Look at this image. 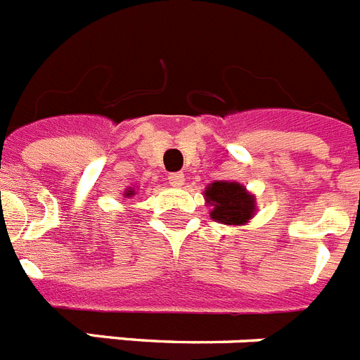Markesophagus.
<instances>
[{"instance_id":"esophagus-1","label":"esophagus","mask_w":360,"mask_h":360,"mask_svg":"<svg viewBox=\"0 0 360 360\" xmlns=\"http://www.w3.org/2000/svg\"><path fill=\"white\" fill-rule=\"evenodd\" d=\"M168 183H170L172 186H181V184L184 183V176L181 174V172H174V174H168Z\"/></svg>"}]
</instances>
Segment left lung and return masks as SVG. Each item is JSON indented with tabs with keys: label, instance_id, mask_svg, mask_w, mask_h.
I'll use <instances>...</instances> for the list:
<instances>
[{
	"label": "left lung",
	"instance_id": "8db88e82",
	"mask_svg": "<svg viewBox=\"0 0 360 360\" xmlns=\"http://www.w3.org/2000/svg\"><path fill=\"white\" fill-rule=\"evenodd\" d=\"M210 217L223 224H245L254 215V198L240 184L215 181L205 190Z\"/></svg>",
	"mask_w": 360,
	"mask_h": 360
}]
</instances>
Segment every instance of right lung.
Listing matches in <instances>:
<instances>
[{
	"instance_id": "add662e5",
	"label": "right lung",
	"mask_w": 360,
	"mask_h": 360,
	"mask_svg": "<svg viewBox=\"0 0 360 360\" xmlns=\"http://www.w3.org/2000/svg\"><path fill=\"white\" fill-rule=\"evenodd\" d=\"M124 195H127V198H130V195H134V190H127V192H124Z\"/></svg>"
}]
</instances>
